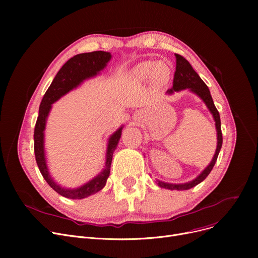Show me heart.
Instances as JSON below:
<instances>
[{
    "label": "heart",
    "instance_id": "1",
    "mask_svg": "<svg viewBox=\"0 0 258 258\" xmlns=\"http://www.w3.org/2000/svg\"><path fill=\"white\" fill-rule=\"evenodd\" d=\"M169 67L163 61L157 63L154 61H145L136 69V76L139 79H146L153 75L157 81H165L169 77Z\"/></svg>",
    "mask_w": 258,
    "mask_h": 258
}]
</instances>
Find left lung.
<instances>
[{
	"label": "left lung",
	"mask_w": 258,
	"mask_h": 258,
	"mask_svg": "<svg viewBox=\"0 0 258 258\" xmlns=\"http://www.w3.org/2000/svg\"><path fill=\"white\" fill-rule=\"evenodd\" d=\"M174 55H175V60L177 61H175V72H174L173 81H172V88L169 89L166 93L170 95L174 92H180L186 89H189L191 92L196 93L198 96L205 102V104L209 108V111L211 112L215 121L216 133H218V146H216L214 157L212 158L210 164L201 172V174L198 178H196L191 182H188L185 184H170V183L158 181V185L161 188L170 189V190H187V189H190L204 181L207 178V175L210 173V171L212 170L222 148L223 135L221 130L220 114L214 105L208 87L205 85L204 81L201 79L199 74L194 70V68L186 58H184L182 55H180V54H174Z\"/></svg>",
	"instance_id": "1"
}]
</instances>
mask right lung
Here are the masks:
<instances>
[{
    "instance_id": "1",
    "label": "right lung",
    "mask_w": 258,
    "mask_h": 258,
    "mask_svg": "<svg viewBox=\"0 0 258 258\" xmlns=\"http://www.w3.org/2000/svg\"><path fill=\"white\" fill-rule=\"evenodd\" d=\"M111 57L112 55L110 52L94 51L90 53L77 54V55L70 58L61 67L56 76L54 77L52 84L45 93L39 105L38 117L34 127V154L36 163L40 173H42L49 186L57 194L68 199H84L98 192L105 186L106 180L110 175L113 153L116 150L121 137L122 126L118 128L108 139L104 169L97 177H95L87 184L78 188L67 189L53 181L47 167L44 150V131L46 127L47 117L52 107V103L57 101L68 92L78 87L84 80L96 76L102 69H104V67L110 61Z\"/></svg>"
}]
</instances>
